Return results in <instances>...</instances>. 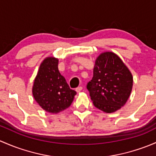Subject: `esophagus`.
<instances>
[{
  "label": "esophagus",
  "instance_id": "34e87169",
  "mask_svg": "<svg viewBox=\"0 0 156 156\" xmlns=\"http://www.w3.org/2000/svg\"><path fill=\"white\" fill-rule=\"evenodd\" d=\"M82 90H83V87H82V86H79V87H77L76 89V92H80V91H81Z\"/></svg>",
  "mask_w": 156,
  "mask_h": 156
}]
</instances>
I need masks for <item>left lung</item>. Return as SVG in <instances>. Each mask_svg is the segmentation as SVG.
Masks as SVG:
<instances>
[{
    "mask_svg": "<svg viewBox=\"0 0 156 156\" xmlns=\"http://www.w3.org/2000/svg\"><path fill=\"white\" fill-rule=\"evenodd\" d=\"M132 86V74L117 55L106 52L97 58L92 80L87 84L94 107L108 113L119 110L128 101Z\"/></svg>",
    "mask_w": 156,
    "mask_h": 156,
    "instance_id": "1",
    "label": "left lung"
}]
</instances>
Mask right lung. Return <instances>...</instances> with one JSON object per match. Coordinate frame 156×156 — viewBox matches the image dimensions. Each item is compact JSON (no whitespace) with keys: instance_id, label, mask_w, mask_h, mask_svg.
<instances>
[{"instance_id":"obj_1","label":"right lung","mask_w":156,"mask_h":156,"mask_svg":"<svg viewBox=\"0 0 156 156\" xmlns=\"http://www.w3.org/2000/svg\"><path fill=\"white\" fill-rule=\"evenodd\" d=\"M58 65V58H46L41 64L32 88L37 104L46 112L55 114L68 108L76 94L61 75Z\"/></svg>"}]
</instances>
